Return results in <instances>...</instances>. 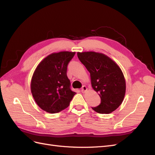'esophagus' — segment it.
I'll use <instances>...</instances> for the list:
<instances>
[{"label": "esophagus", "instance_id": "obj_1", "mask_svg": "<svg viewBox=\"0 0 155 155\" xmlns=\"http://www.w3.org/2000/svg\"><path fill=\"white\" fill-rule=\"evenodd\" d=\"M87 90V87L85 86V85H83V86L82 87V88H81V92H85Z\"/></svg>", "mask_w": 155, "mask_h": 155}]
</instances>
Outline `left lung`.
<instances>
[{"instance_id":"obj_1","label":"left lung","mask_w":155,"mask_h":155,"mask_svg":"<svg viewBox=\"0 0 155 155\" xmlns=\"http://www.w3.org/2000/svg\"><path fill=\"white\" fill-rule=\"evenodd\" d=\"M79 61L91 74L94 90L101 98V104L92 109L100 114H109L122 103L126 85L122 71L107 55L94 51L78 52Z\"/></svg>"}]
</instances>
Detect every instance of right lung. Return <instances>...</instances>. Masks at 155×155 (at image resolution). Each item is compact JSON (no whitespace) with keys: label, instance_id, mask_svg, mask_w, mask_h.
Wrapping results in <instances>:
<instances>
[{"label":"right lung","instance_id":"obj_1","mask_svg":"<svg viewBox=\"0 0 155 155\" xmlns=\"http://www.w3.org/2000/svg\"><path fill=\"white\" fill-rule=\"evenodd\" d=\"M75 55L71 51L53 53L37 67L31 81L35 102L43 110L54 114L68 107L76 92L70 88L67 66Z\"/></svg>","mask_w":155,"mask_h":155}]
</instances>
